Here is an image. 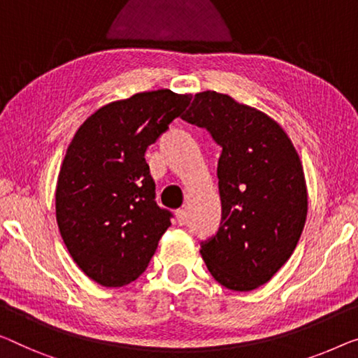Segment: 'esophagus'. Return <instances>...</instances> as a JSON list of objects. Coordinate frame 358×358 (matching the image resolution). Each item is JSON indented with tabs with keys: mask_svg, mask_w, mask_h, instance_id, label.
<instances>
[{
	"mask_svg": "<svg viewBox=\"0 0 358 358\" xmlns=\"http://www.w3.org/2000/svg\"><path fill=\"white\" fill-rule=\"evenodd\" d=\"M175 215H177V222L178 225H186V222H188V212H186L185 209H178L177 212H175Z\"/></svg>",
	"mask_w": 358,
	"mask_h": 358,
	"instance_id": "esophagus-1",
	"label": "esophagus"
}]
</instances>
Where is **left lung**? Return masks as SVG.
I'll return each mask as SVG.
<instances>
[{
	"label": "left lung",
	"instance_id": "8db88e82",
	"mask_svg": "<svg viewBox=\"0 0 358 358\" xmlns=\"http://www.w3.org/2000/svg\"><path fill=\"white\" fill-rule=\"evenodd\" d=\"M181 119L222 148L220 228L201 243L210 275L233 291L265 285L291 257L307 217L301 159L282 128L228 94L202 92Z\"/></svg>",
	"mask_w": 358,
	"mask_h": 358
}]
</instances>
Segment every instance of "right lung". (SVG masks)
<instances>
[{"instance_id": "obj_1", "label": "right lung", "mask_w": 358, "mask_h": 358, "mask_svg": "<svg viewBox=\"0 0 358 358\" xmlns=\"http://www.w3.org/2000/svg\"><path fill=\"white\" fill-rule=\"evenodd\" d=\"M170 90L115 101L83 122L64 157L56 218L67 250L101 286L140 278L173 213L156 202L146 149L188 108Z\"/></svg>"}]
</instances>
